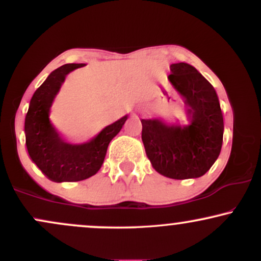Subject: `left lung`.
<instances>
[{
  "label": "left lung",
  "instance_id": "obj_1",
  "mask_svg": "<svg viewBox=\"0 0 261 261\" xmlns=\"http://www.w3.org/2000/svg\"><path fill=\"white\" fill-rule=\"evenodd\" d=\"M169 82L184 100L189 125L141 119L142 142L152 167L172 179L202 176L220 155L223 115L217 93L194 66L170 65Z\"/></svg>",
  "mask_w": 261,
  "mask_h": 261
}]
</instances>
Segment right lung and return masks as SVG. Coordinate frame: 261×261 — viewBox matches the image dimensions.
Segmentation results:
<instances>
[{
    "label": "right lung",
    "mask_w": 261,
    "mask_h": 261,
    "mask_svg": "<svg viewBox=\"0 0 261 261\" xmlns=\"http://www.w3.org/2000/svg\"><path fill=\"white\" fill-rule=\"evenodd\" d=\"M86 64H66L47 76L33 94L25 115V146L32 161L50 180L80 181L100 169L110 141L120 133L127 115L108 125L85 143H71L50 121V108L66 76Z\"/></svg>",
    "instance_id": "obj_1"
}]
</instances>
